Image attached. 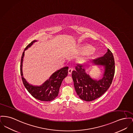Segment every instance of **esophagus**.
I'll list each match as a JSON object with an SVG mask.
<instances>
[{
	"mask_svg": "<svg viewBox=\"0 0 133 133\" xmlns=\"http://www.w3.org/2000/svg\"><path fill=\"white\" fill-rule=\"evenodd\" d=\"M73 71V69L72 68H70L68 69V74H71Z\"/></svg>",
	"mask_w": 133,
	"mask_h": 133,
	"instance_id": "34e87169",
	"label": "esophagus"
}]
</instances>
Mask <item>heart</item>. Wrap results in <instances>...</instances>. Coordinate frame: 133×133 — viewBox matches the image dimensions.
I'll return each mask as SVG.
<instances>
[{
	"instance_id": "1",
	"label": "heart",
	"mask_w": 133,
	"mask_h": 133,
	"mask_svg": "<svg viewBox=\"0 0 133 133\" xmlns=\"http://www.w3.org/2000/svg\"><path fill=\"white\" fill-rule=\"evenodd\" d=\"M94 48L90 46H85L83 47H81L80 49V52L84 54H89V55L90 57H92L94 56Z\"/></svg>"
}]
</instances>
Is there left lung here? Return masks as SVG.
I'll use <instances>...</instances> for the list:
<instances>
[{"label": "left lung", "mask_w": 133, "mask_h": 133, "mask_svg": "<svg viewBox=\"0 0 133 133\" xmlns=\"http://www.w3.org/2000/svg\"><path fill=\"white\" fill-rule=\"evenodd\" d=\"M90 62L93 66L103 67L104 72L102 78L94 79L86 73V67L90 66L87 63L77 64L75 70L72 73L76 93L81 99L86 102L95 100L107 91L112 83L115 71L114 57L109 49L103 56L94 59Z\"/></svg>", "instance_id": "left-lung-1"}]
</instances>
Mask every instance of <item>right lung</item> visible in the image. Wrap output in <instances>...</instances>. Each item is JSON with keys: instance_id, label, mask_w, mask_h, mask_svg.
Listing matches in <instances>:
<instances>
[{"instance_id": "1", "label": "right lung", "mask_w": 133, "mask_h": 133, "mask_svg": "<svg viewBox=\"0 0 133 133\" xmlns=\"http://www.w3.org/2000/svg\"><path fill=\"white\" fill-rule=\"evenodd\" d=\"M37 40H34L29 44L25 48L22 56L21 62V74L24 86L31 95L41 101L50 102L53 101L58 96L59 88L61 85L62 81L68 75V67H64L61 69L56 71L53 73L50 78L39 86L33 85L30 84L24 78L23 72V62L24 52Z\"/></svg>"}]
</instances>
